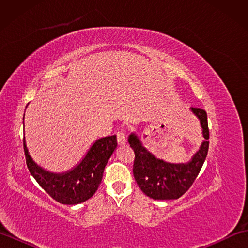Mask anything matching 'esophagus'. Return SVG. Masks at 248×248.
<instances>
[{"mask_svg": "<svg viewBox=\"0 0 248 248\" xmlns=\"http://www.w3.org/2000/svg\"><path fill=\"white\" fill-rule=\"evenodd\" d=\"M117 143H118V146L125 145V135L123 132L117 133Z\"/></svg>", "mask_w": 248, "mask_h": 248, "instance_id": "1", "label": "esophagus"}]
</instances>
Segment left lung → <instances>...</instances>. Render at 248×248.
I'll list each match as a JSON object with an SVG mask.
<instances>
[{
    "label": "left lung",
    "mask_w": 248,
    "mask_h": 248,
    "mask_svg": "<svg viewBox=\"0 0 248 248\" xmlns=\"http://www.w3.org/2000/svg\"><path fill=\"white\" fill-rule=\"evenodd\" d=\"M199 119L203 140L199 149L186 163H170L154 155L144 146L140 136L132 132L128 138L134 150L133 175L140 188L152 199H178L191 187L202 170L209 149V128L207 113L202 108H191Z\"/></svg>",
    "instance_id": "1"
}]
</instances>
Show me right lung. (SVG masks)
Segmentation results:
<instances>
[{
	"instance_id": "add662e5",
	"label": "right lung",
	"mask_w": 248,
	"mask_h": 248,
	"mask_svg": "<svg viewBox=\"0 0 248 248\" xmlns=\"http://www.w3.org/2000/svg\"><path fill=\"white\" fill-rule=\"evenodd\" d=\"M23 146L26 165L39 186L60 203L78 204L96 193L102 181L104 168L117 148V140L116 135H112L93 141L82 160L71 170L62 172L50 171L37 164L30 155L25 136Z\"/></svg>"
}]
</instances>
